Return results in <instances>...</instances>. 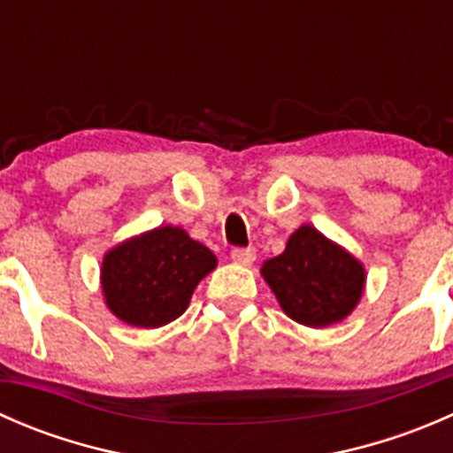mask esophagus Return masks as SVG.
<instances>
[{"label":"esophagus","instance_id":"esophagus-1","mask_svg":"<svg viewBox=\"0 0 453 453\" xmlns=\"http://www.w3.org/2000/svg\"><path fill=\"white\" fill-rule=\"evenodd\" d=\"M232 260L239 265H252L256 260V250L254 248H234L232 250Z\"/></svg>","mask_w":453,"mask_h":453}]
</instances>
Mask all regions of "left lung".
Returning <instances> with one entry per match:
<instances>
[{
  "label": "left lung",
  "mask_w": 453,
  "mask_h": 453,
  "mask_svg": "<svg viewBox=\"0 0 453 453\" xmlns=\"http://www.w3.org/2000/svg\"><path fill=\"white\" fill-rule=\"evenodd\" d=\"M260 273L282 311L311 328L350 315L366 282L364 265L313 226H300L287 241L285 252L265 260Z\"/></svg>",
  "instance_id": "obj_1"
}]
</instances>
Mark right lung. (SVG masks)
<instances>
[{
  "mask_svg": "<svg viewBox=\"0 0 453 453\" xmlns=\"http://www.w3.org/2000/svg\"><path fill=\"white\" fill-rule=\"evenodd\" d=\"M217 256L177 226H159L109 250L100 282L109 311L131 326L157 328L188 309Z\"/></svg>",
  "mask_w": 453,
  "mask_h": 453,
  "instance_id": "right-lung-1",
  "label": "right lung"
}]
</instances>
